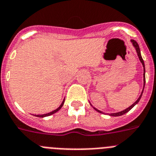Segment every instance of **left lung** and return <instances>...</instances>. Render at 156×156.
<instances>
[{"mask_svg":"<svg viewBox=\"0 0 156 156\" xmlns=\"http://www.w3.org/2000/svg\"><path fill=\"white\" fill-rule=\"evenodd\" d=\"M131 41V43H132V45L134 46V47L135 48L136 50V52H137V56H138V58H139L140 61H141V63L143 65V68H144V74H143V78H144V79H143V81H144V87H143V89H142V92H141V95H140V96L138 97V99L136 100V102H134V103H133L132 105L130 106H129L128 108H127L126 109H124V110H122V111L120 112H117V113H109V116H121V115H123V114H125L126 113H127L128 111H130V109H132L133 107H134V106H135L136 104H137V102H139L140 99H141V95H142V93H143V91H144V85H145V68H144V61H143V59L142 57H141V51H140V48H139V46H138V44H137V42L135 41V40H130ZM91 106H92V105L91 104ZM92 107L94 108V109L96 110L97 112H99V113H103V112L100 111V110H99L98 109H96V108H95L94 106H92Z\"/></svg>","mask_w":156,"mask_h":156,"instance_id":"obj_1","label":"left lung"}]
</instances>
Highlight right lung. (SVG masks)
<instances>
[{"label": "right lung", "instance_id": "add662e5", "mask_svg": "<svg viewBox=\"0 0 156 156\" xmlns=\"http://www.w3.org/2000/svg\"><path fill=\"white\" fill-rule=\"evenodd\" d=\"M64 99H64V100H63V102H62V103H61V106H59V107L57 108V109H56L55 110H53V111H52V112H50V113H45V114H38V115H34V116H38V117H45V116H50V115H52V114H54V113H57V111H59V110H60V109H61V107H62V106H63V105H64Z\"/></svg>", "mask_w": 156, "mask_h": 156}]
</instances>
